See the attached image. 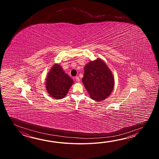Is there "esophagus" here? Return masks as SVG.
Here are the masks:
<instances>
[{
  "instance_id": "1",
  "label": "esophagus",
  "mask_w": 159,
  "mask_h": 159,
  "mask_svg": "<svg viewBox=\"0 0 159 159\" xmlns=\"http://www.w3.org/2000/svg\"><path fill=\"white\" fill-rule=\"evenodd\" d=\"M75 80H76V81H77V82H79L80 81V78H79V77H78V76L75 77Z\"/></svg>"
}]
</instances>
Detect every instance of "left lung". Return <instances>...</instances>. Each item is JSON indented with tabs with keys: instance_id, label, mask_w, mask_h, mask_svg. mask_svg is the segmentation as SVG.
Returning a JSON list of instances; mask_svg holds the SVG:
<instances>
[{
	"instance_id": "8db88e82",
	"label": "left lung",
	"mask_w": 159,
	"mask_h": 159,
	"mask_svg": "<svg viewBox=\"0 0 159 159\" xmlns=\"http://www.w3.org/2000/svg\"><path fill=\"white\" fill-rule=\"evenodd\" d=\"M82 82L91 99L101 101L111 93L114 80L111 71L100 59L90 61L84 66Z\"/></svg>"
}]
</instances>
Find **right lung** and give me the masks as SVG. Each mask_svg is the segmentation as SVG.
Here are the masks:
<instances>
[{
  "instance_id": "add662e5",
  "label": "right lung",
  "mask_w": 159,
  "mask_h": 159,
  "mask_svg": "<svg viewBox=\"0 0 159 159\" xmlns=\"http://www.w3.org/2000/svg\"><path fill=\"white\" fill-rule=\"evenodd\" d=\"M73 81L65 73L59 65H54L48 75L46 88L52 97L60 99L64 98Z\"/></svg>"
}]
</instances>
